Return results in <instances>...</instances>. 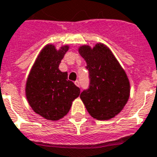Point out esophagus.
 Wrapping results in <instances>:
<instances>
[{
    "label": "esophagus",
    "instance_id": "esophagus-1",
    "mask_svg": "<svg viewBox=\"0 0 157 157\" xmlns=\"http://www.w3.org/2000/svg\"><path fill=\"white\" fill-rule=\"evenodd\" d=\"M74 83H75V85H76V86L80 87V82H79V81H78V80H77V81H75V82H74Z\"/></svg>",
    "mask_w": 157,
    "mask_h": 157
}]
</instances>
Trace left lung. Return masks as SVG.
I'll use <instances>...</instances> for the list:
<instances>
[{"instance_id": "obj_1", "label": "left lung", "mask_w": 157, "mask_h": 157, "mask_svg": "<svg viewBox=\"0 0 157 157\" xmlns=\"http://www.w3.org/2000/svg\"><path fill=\"white\" fill-rule=\"evenodd\" d=\"M86 61L90 86L80 94L87 110L98 121L109 120L123 109L130 97V82L125 72L108 47L97 43L93 48L81 46Z\"/></svg>"}]
</instances>
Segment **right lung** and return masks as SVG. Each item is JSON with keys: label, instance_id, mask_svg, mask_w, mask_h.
<instances>
[{"label": "right lung", "instance_id": "right-lung-1", "mask_svg": "<svg viewBox=\"0 0 157 157\" xmlns=\"http://www.w3.org/2000/svg\"><path fill=\"white\" fill-rule=\"evenodd\" d=\"M68 48L65 45L57 50L52 44L46 46L27 78V101L34 112L49 121H58L67 115L80 94L79 88L67 79V72L58 68Z\"/></svg>", "mask_w": 157, "mask_h": 157}]
</instances>
